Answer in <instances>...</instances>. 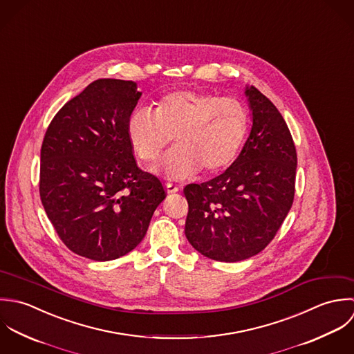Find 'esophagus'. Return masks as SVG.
<instances>
[{
  "mask_svg": "<svg viewBox=\"0 0 354 354\" xmlns=\"http://www.w3.org/2000/svg\"><path fill=\"white\" fill-rule=\"evenodd\" d=\"M165 190L168 194H174V193H178L179 192V187L172 185V183H165Z\"/></svg>",
  "mask_w": 354,
  "mask_h": 354,
  "instance_id": "34e87169",
  "label": "esophagus"
}]
</instances>
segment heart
<instances>
[{"instance_id":"1","label":"heart","mask_w":354,"mask_h":354,"mask_svg":"<svg viewBox=\"0 0 354 354\" xmlns=\"http://www.w3.org/2000/svg\"><path fill=\"white\" fill-rule=\"evenodd\" d=\"M248 129L249 113L239 100L196 90L165 94L151 111H134L126 126L133 150L145 162H154L175 138L178 146L154 168L171 180L227 168L238 157Z\"/></svg>"}]
</instances>
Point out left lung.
<instances>
[{"mask_svg":"<svg viewBox=\"0 0 354 354\" xmlns=\"http://www.w3.org/2000/svg\"><path fill=\"white\" fill-rule=\"evenodd\" d=\"M245 94L252 129L236 160L218 176L185 187V234L208 259L224 263L260 253L275 236L294 200L297 153L277 106L254 86Z\"/></svg>","mask_w":354,"mask_h":354,"instance_id":"left-lung-1","label":"left lung"}]
</instances>
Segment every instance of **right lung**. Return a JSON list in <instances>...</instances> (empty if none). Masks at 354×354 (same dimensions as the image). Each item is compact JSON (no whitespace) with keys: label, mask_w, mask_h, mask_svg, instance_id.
<instances>
[{"label":"right lung","mask_w":354,"mask_h":354,"mask_svg":"<svg viewBox=\"0 0 354 354\" xmlns=\"http://www.w3.org/2000/svg\"><path fill=\"white\" fill-rule=\"evenodd\" d=\"M141 95L133 80L97 79L57 112L42 142L45 212L66 246L94 261L137 248L167 196L138 168L127 138Z\"/></svg>","instance_id":"obj_1"}]
</instances>
